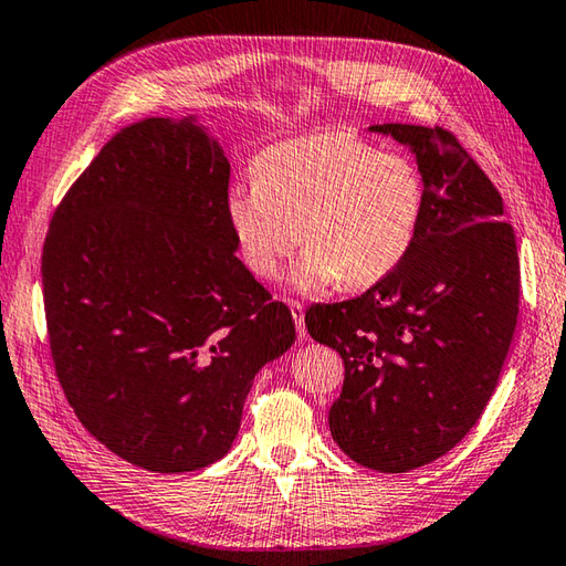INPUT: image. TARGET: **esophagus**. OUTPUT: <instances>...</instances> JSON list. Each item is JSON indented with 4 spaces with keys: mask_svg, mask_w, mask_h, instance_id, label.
<instances>
[{
    "mask_svg": "<svg viewBox=\"0 0 566 566\" xmlns=\"http://www.w3.org/2000/svg\"><path fill=\"white\" fill-rule=\"evenodd\" d=\"M290 312H292V316H294V324H296V334L302 336V338H306V326H304V304L302 302H290Z\"/></svg>",
    "mask_w": 566,
    "mask_h": 566,
    "instance_id": "esophagus-1",
    "label": "esophagus"
}]
</instances>
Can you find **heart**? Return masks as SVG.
Masks as SVG:
<instances>
[{
  "instance_id": "b5f03b06",
  "label": "heart",
  "mask_w": 566,
  "mask_h": 566,
  "mask_svg": "<svg viewBox=\"0 0 566 566\" xmlns=\"http://www.w3.org/2000/svg\"><path fill=\"white\" fill-rule=\"evenodd\" d=\"M424 174L409 154L350 129L276 142L254 159V184L232 186L226 216L240 258L260 280L296 242L298 290L370 286L405 260L422 226Z\"/></svg>"
}]
</instances>
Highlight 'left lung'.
I'll return each instance as SVG.
<instances>
[{
	"mask_svg": "<svg viewBox=\"0 0 566 566\" xmlns=\"http://www.w3.org/2000/svg\"><path fill=\"white\" fill-rule=\"evenodd\" d=\"M370 129L415 151L422 226L368 292L308 308L306 331L346 365L328 412L340 451L407 473L457 447L489 405L517 324L520 262L501 193L449 129Z\"/></svg>",
	"mask_w": 566,
	"mask_h": 566,
	"instance_id": "left-lung-1",
	"label": "left lung"
}]
</instances>
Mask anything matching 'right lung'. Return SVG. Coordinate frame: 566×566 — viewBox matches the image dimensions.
Here are the masks:
<instances>
[{
	"label": "right lung",
	"instance_id": "add662e5",
	"mask_svg": "<svg viewBox=\"0 0 566 566\" xmlns=\"http://www.w3.org/2000/svg\"><path fill=\"white\" fill-rule=\"evenodd\" d=\"M230 164L193 119L119 129L53 210L41 254L55 375L83 427L154 473L206 469L294 318L238 260Z\"/></svg>",
	"mask_w": 566,
	"mask_h": 566
}]
</instances>
